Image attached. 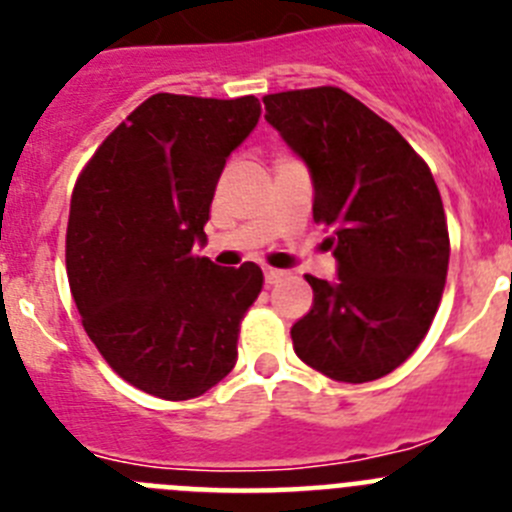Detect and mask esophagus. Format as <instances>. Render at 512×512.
Instances as JSON below:
<instances>
[{
  "mask_svg": "<svg viewBox=\"0 0 512 512\" xmlns=\"http://www.w3.org/2000/svg\"><path fill=\"white\" fill-rule=\"evenodd\" d=\"M284 277V271H279V269H271V266H266L264 269V279H266V284H277L279 279Z\"/></svg>",
  "mask_w": 512,
  "mask_h": 512,
  "instance_id": "1",
  "label": "esophagus"
}]
</instances>
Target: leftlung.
Returning a JSON list of instances; mask_svg holds the SVG:
<instances>
[{
    "mask_svg": "<svg viewBox=\"0 0 512 512\" xmlns=\"http://www.w3.org/2000/svg\"><path fill=\"white\" fill-rule=\"evenodd\" d=\"M266 122L310 171L333 282L307 277L295 354L336 382L390 374L423 341L449 271V228L431 169L390 122L338 87L266 94Z\"/></svg>",
    "mask_w": 512,
    "mask_h": 512,
    "instance_id": "1",
    "label": "left lung"
}]
</instances>
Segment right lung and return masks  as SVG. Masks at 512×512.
<instances>
[{"instance_id": "right-lung-1", "label": "right lung", "mask_w": 512, "mask_h": 512, "mask_svg": "<svg viewBox=\"0 0 512 512\" xmlns=\"http://www.w3.org/2000/svg\"><path fill=\"white\" fill-rule=\"evenodd\" d=\"M261 117L256 97L153 94L120 122L71 194L66 271L87 336L138 390L205 395L238 359L264 274L207 256L205 223L230 153Z\"/></svg>"}]
</instances>
